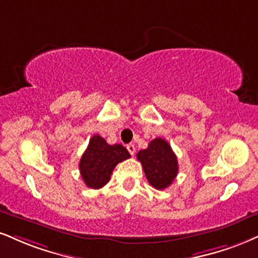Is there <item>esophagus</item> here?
<instances>
[{
	"label": "esophagus",
	"mask_w": 258,
	"mask_h": 258,
	"mask_svg": "<svg viewBox=\"0 0 258 258\" xmlns=\"http://www.w3.org/2000/svg\"><path fill=\"white\" fill-rule=\"evenodd\" d=\"M126 149H128V152L132 155H134L135 154V145H133V144H129L128 146H126Z\"/></svg>",
	"instance_id": "esophagus-1"
}]
</instances>
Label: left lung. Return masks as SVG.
<instances>
[{
    "mask_svg": "<svg viewBox=\"0 0 258 258\" xmlns=\"http://www.w3.org/2000/svg\"><path fill=\"white\" fill-rule=\"evenodd\" d=\"M136 157L152 186L163 190L172 184L178 173V161L166 140H152L148 147L140 151Z\"/></svg>",
    "mask_w": 258,
    "mask_h": 258,
    "instance_id": "1",
    "label": "left lung"
}]
</instances>
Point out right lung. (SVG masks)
Segmentation results:
<instances>
[{
  "mask_svg": "<svg viewBox=\"0 0 258 258\" xmlns=\"http://www.w3.org/2000/svg\"><path fill=\"white\" fill-rule=\"evenodd\" d=\"M130 158L122 145H109L100 135H93L80 159V173L86 185L100 189L110 180L111 173L118 163Z\"/></svg>",
  "mask_w": 258,
  "mask_h": 258,
  "instance_id": "obj_1",
  "label": "right lung"
}]
</instances>
